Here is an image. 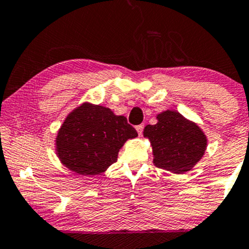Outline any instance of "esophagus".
I'll use <instances>...</instances> for the list:
<instances>
[{"mask_svg": "<svg viewBox=\"0 0 249 249\" xmlns=\"http://www.w3.org/2000/svg\"><path fill=\"white\" fill-rule=\"evenodd\" d=\"M136 130H137V132H138L139 136H142V130H144V124L137 125V126H136Z\"/></svg>", "mask_w": 249, "mask_h": 249, "instance_id": "esophagus-1", "label": "esophagus"}]
</instances>
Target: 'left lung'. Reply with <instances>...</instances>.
Segmentation results:
<instances>
[{"mask_svg": "<svg viewBox=\"0 0 249 249\" xmlns=\"http://www.w3.org/2000/svg\"><path fill=\"white\" fill-rule=\"evenodd\" d=\"M157 119V124L144 128V137L152 145L153 164L178 174L192 170L206 151V134L178 111H162Z\"/></svg>", "mask_w": 249, "mask_h": 249, "instance_id": "8db88e82", "label": "left lung"}]
</instances>
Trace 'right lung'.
Returning a JSON list of instances; mask_svg holds the SVG:
<instances>
[{
  "mask_svg": "<svg viewBox=\"0 0 249 249\" xmlns=\"http://www.w3.org/2000/svg\"><path fill=\"white\" fill-rule=\"evenodd\" d=\"M138 136L126 117L102 105L83 103L63 122L56 136V154L65 167L96 176L117 161L119 150Z\"/></svg>",
  "mask_w": 249,
  "mask_h": 249,
  "instance_id": "right-lung-1",
  "label": "right lung"
}]
</instances>
